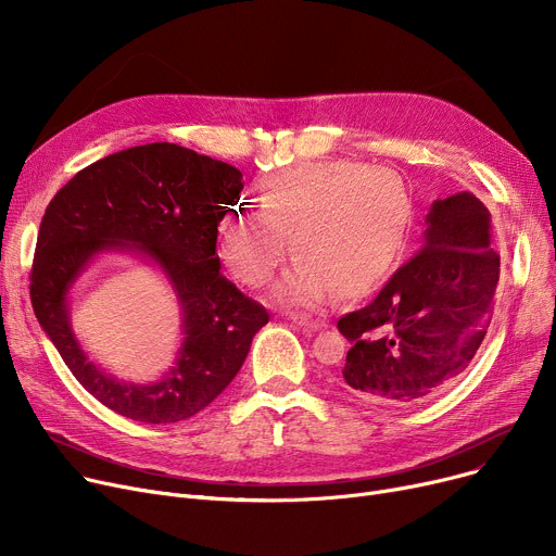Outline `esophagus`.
<instances>
[{"instance_id": "obj_1", "label": "esophagus", "mask_w": 556, "mask_h": 556, "mask_svg": "<svg viewBox=\"0 0 556 556\" xmlns=\"http://www.w3.org/2000/svg\"><path fill=\"white\" fill-rule=\"evenodd\" d=\"M293 323L300 325V327L306 329V331H317V329H325V327H327L325 319H319V317H306V315H295Z\"/></svg>"}]
</instances>
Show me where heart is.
Returning <instances> with one entry per match:
<instances>
[{
  "mask_svg": "<svg viewBox=\"0 0 556 556\" xmlns=\"http://www.w3.org/2000/svg\"><path fill=\"white\" fill-rule=\"evenodd\" d=\"M263 210H227L216 248L245 286H266L293 237L300 256L277 288L283 302L317 304L333 290L342 300L369 295L399 263L415 223V195L390 166L319 160L268 175Z\"/></svg>",
  "mask_w": 556,
  "mask_h": 556,
  "instance_id": "heart-1",
  "label": "heart"
}]
</instances>
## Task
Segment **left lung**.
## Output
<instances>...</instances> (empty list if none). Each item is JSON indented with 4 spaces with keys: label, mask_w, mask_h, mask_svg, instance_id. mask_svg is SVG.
I'll list each match as a JSON object with an SVG mask.
<instances>
[{
    "label": "left lung",
    "mask_w": 556,
    "mask_h": 556,
    "mask_svg": "<svg viewBox=\"0 0 556 556\" xmlns=\"http://www.w3.org/2000/svg\"><path fill=\"white\" fill-rule=\"evenodd\" d=\"M421 243L371 304L338 319L352 342L340 378L356 396L428 401L457 383L486 336L501 279L489 210L469 191L434 200Z\"/></svg>",
    "instance_id": "left-lung-1"
}]
</instances>
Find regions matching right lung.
<instances>
[{
  "mask_svg": "<svg viewBox=\"0 0 556 556\" xmlns=\"http://www.w3.org/2000/svg\"><path fill=\"white\" fill-rule=\"evenodd\" d=\"M243 173L178 143L155 141L78 170L42 216L31 304L76 381L116 415L175 424L207 407L239 374L268 311L220 275L216 227L239 202ZM132 249L155 260L184 308L186 340L160 382H119L77 344L66 295L99 251Z\"/></svg>",
  "mask_w": 556,
  "mask_h": 556,
  "instance_id": "right-lung-1",
  "label": "right lung"
}]
</instances>
